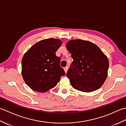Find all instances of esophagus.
<instances>
[{"mask_svg": "<svg viewBox=\"0 0 126 126\" xmlns=\"http://www.w3.org/2000/svg\"><path fill=\"white\" fill-rule=\"evenodd\" d=\"M64 70L65 73H66V72H67V71L68 70V66H66V67H65L64 68Z\"/></svg>", "mask_w": 126, "mask_h": 126, "instance_id": "1", "label": "esophagus"}]
</instances>
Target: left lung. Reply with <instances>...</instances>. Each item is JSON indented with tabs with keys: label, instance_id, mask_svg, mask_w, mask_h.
<instances>
[{
	"label": "left lung",
	"instance_id": "obj_1",
	"mask_svg": "<svg viewBox=\"0 0 126 126\" xmlns=\"http://www.w3.org/2000/svg\"><path fill=\"white\" fill-rule=\"evenodd\" d=\"M66 47L74 60L66 73L73 87L85 92L99 89L108 76L107 57L89 41L70 40Z\"/></svg>",
	"mask_w": 126,
	"mask_h": 126
}]
</instances>
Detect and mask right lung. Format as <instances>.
Instances as JSON below:
<instances>
[{
	"mask_svg": "<svg viewBox=\"0 0 126 126\" xmlns=\"http://www.w3.org/2000/svg\"><path fill=\"white\" fill-rule=\"evenodd\" d=\"M62 45L59 39H47L38 42L27 51L22 60V75L31 89L46 92L65 75L56 52Z\"/></svg>",
	"mask_w": 126,
	"mask_h": 126,
	"instance_id": "1",
	"label": "right lung"
}]
</instances>
